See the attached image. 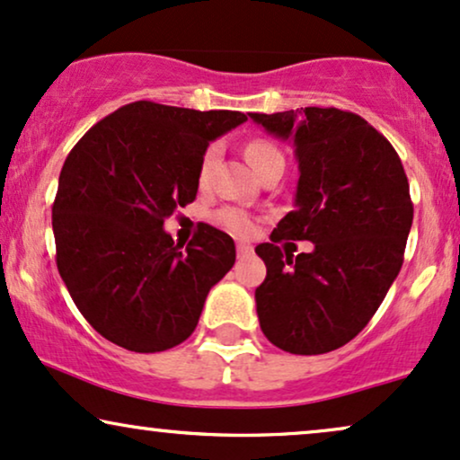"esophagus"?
<instances>
[{
	"label": "esophagus",
	"mask_w": 460,
	"mask_h": 460,
	"mask_svg": "<svg viewBox=\"0 0 460 460\" xmlns=\"http://www.w3.org/2000/svg\"><path fill=\"white\" fill-rule=\"evenodd\" d=\"M236 253H239V258H245L249 253H253V247L249 245V243H236Z\"/></svg>",
	"instance_id": "esophagus-1"
}]
</instances>
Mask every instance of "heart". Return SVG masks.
<instances>
[{"mask_svg": "<svg viewBox=\"0 0 460 460\" xmlns=\"http://www.w3.org/2000/svg\"><path fill=\"white\" fill-rule=\"evenodd\" d=\"M215 157H217V149H215V146H208L200 160V168H198V183L200 185L207 183L208 177H211ZM245 157L256 172L264 170L270 162L283 160L281 151L277 149L273 143H269V140H262V138L249 140L245 145ZM215 221H217V226H221V228H226L236 236H247L249 232L253 230V219L249 217L245 211H241V208H232V207L221 208V211L215 213Z\"/></svg>", "mask_w": 460, "mask_h": 460, "instance_id": "heart-1", "label": "heart"}]
</instances>
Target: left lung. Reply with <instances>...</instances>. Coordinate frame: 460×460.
<instances>
[{"label": "left lung", "instance_id": "8db88e82", "mask_svg": "<svg viewBox=\"0 0 460 460\" xmlns=\"http://www.w3.org/2000/svg\"><path fill=\"white\" fill-rule=\"evenodd\" d=\"M249 117L290 140L300 172L294 211L256 247L266 264L256 288L260 328L283 351L326 354L368 324L403 264L413 221L403 164L354 112L309 106ZM283 238L314 249L283 254Z\"/></svg>", "mask_w": 460, "mask_h": 460}]
</instances>
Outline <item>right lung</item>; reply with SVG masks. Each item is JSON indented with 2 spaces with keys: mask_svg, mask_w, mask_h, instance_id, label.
I'll list each match as a JSON object with an SVG mask.
<instances>
[{
  "mask_svg": "<svg viewBox=\"0 0 460 460\" xmlns=\"http://www.w3.org/2000/svg\"><path fill=\"white\" fill-rule=\"evenodd\" d=\"M247 121L239 111L132 102L104 117L66 157L53 202L57 269L84 320L140 354L183 343L234 241L202 224L181 249L164 219L194 202L208 143Z\"/></svg>",
  "mask_w": 460,
  "mask_h": 460,
  "instance_id": "obj_1",
  "label": "right lung"
}]
</instances>
